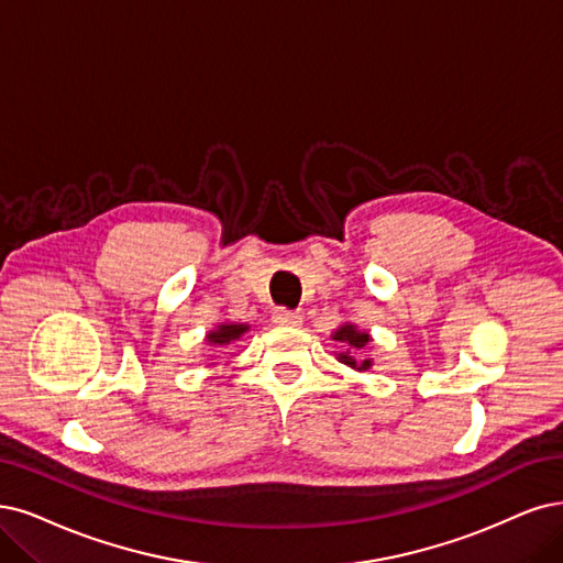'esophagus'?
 <instances>
[{
  "mask_svg": "<svg viewBox=\"0 0 563 563\" xmlns=\"http://www.w3.org/2000/svg\"><path fill=\"white\" fill-rule=\"evenodd\" d=\"M274 322L283 324V327H299L301 324V316L295 313V310H287V308H278L274 313Z\"/></svg>",
  "mask_w": 563,
  "mask_h": 563,
  "instance_id": "1",
  "label": "esophagus"
}]
</instances>
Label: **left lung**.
I'll use <instances>...</instances> for the list:
<instances>
[{
  "mask_svg": "<svg viewBox=\"0 0 563 563\" xmlns=\"http://www.w3.org/2000/svg\"><path fill=\"white\" fill-rule=\"evenodd\" d=\"M331 339L343 345V352H339L341 364L355 368V371H368L373 366L371 357H362V352L371 343L368 331H362V329H357V324L345 322L334 331V334H331Z\"/></svg>",
  "mask_w": 563,
  "mask_h": 563,
  "instance_id": "1",
  "label": "left lung"
}]
</instances>
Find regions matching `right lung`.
<instances>
[{
  "label": "right lung",
  "instance_id": "1",
  "mask_svg": "<svg viewBox=\"0 0 563 563\" xmlns=\"http://www.w3.org/2000/svg\"><path fill=\"white\" fill-rule=\"evenodd\" d=\"M245 331H250L247 324H236V322H222L218 324L213 331H208L206 334V341L211 345H232L236 341H241V336L245 334Z\"/></svg>",
  "mask_w": 563,
  "mask_h": 563
}]
</instances>
